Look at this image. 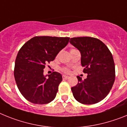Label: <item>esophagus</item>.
<instances>
[{
    "instance_id": "34e87169",
    "label": "esophagus",
    "mask_w": 127,
    "mask_h": 127,
    "mask_svg": "<svg viewBox=\"0 0 127 127\" xmlns=\"http://www.w3.org/2000/svg\"><path fill=\"white\" fill-rule=\"evenodd\" d=\"M63 78L64 79H68L69 78H70V77H69V76H66L63 75Z\"/></svg>"
}]
</instances>
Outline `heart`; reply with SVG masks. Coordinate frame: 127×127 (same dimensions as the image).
<instances>
[{
	"instance_id": "b5f03b06",
	"label": "heart",
	"mask_w": 127,
	"mask_h": 127,
	"mask_svg": "<svg viewBox=\"0 0 127 127\" xmlns=\"http://www.w3.org/2000/svg\"><path fill=\"white\" fill-rule=\"evenodd\" d=\"M64 71L65 72H68V71H69V70L67 69V68H65V69H64Z\"/></svg>"
}]
</instances>
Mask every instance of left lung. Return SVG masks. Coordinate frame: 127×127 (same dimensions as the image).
<instances>
[{
    "instance_id": "8db88e82",
    "label": "left lung",
    "mask_w": 127,
    "mask_h": 127,
    "mask_svg": "<svg viewBox=\"0 0 127 127\" xmlns=\"http://www.w3.org/2000/svg\"><path fill=\"white\" fill-rule=\"evenodd\" d=\"M70 43L80 51L83 72L86 79L77 76L78 84L71 88L75 99L83 104L100 102L111 91L115 80V66L112 54L100 39L77 37Z\"/></svg>"
}]
</instances>
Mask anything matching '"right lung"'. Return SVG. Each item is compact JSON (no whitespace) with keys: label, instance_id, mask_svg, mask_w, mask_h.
Returning a JSON list of instances; mask_svg holds the SVG:
<instances>
[{"label":"right lung","instance_id":"right-lung-1","mask_svg":"<svg viewBox=\"0 0 127 127\" xmlns=\"http://www.w3.org/2000/svg\"><path fill=\"white\" fill-rule=\"evenodd\" d=\"M69 39L36 36L20 48L15 61L14 76L20 92L28 101L47 104L54 100L62 75L56 71L44 75L43 69L68 45Z\"/></svg>","mask_w":127,"mask_h":127}]
</instances>
